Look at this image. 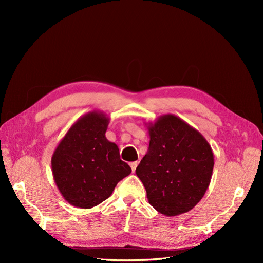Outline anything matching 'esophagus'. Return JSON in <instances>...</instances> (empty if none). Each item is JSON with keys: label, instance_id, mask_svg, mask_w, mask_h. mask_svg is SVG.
<instances>
[{"label": "esophagus", "instance_id": "obj_1", "mask_svg": "<svg viewBox=\"0 0 263 263\" xmlns=\"http://www.w3.org/2000/svg\"><path fill=\"white\" fill-rule=\"evenodd\" d=\"M138 161H134V162H130V168H132V170H133V172H135V170H136V168H137V165H138Z\"/></svg>", "mask_w": 263, "mask_h": 263}]
</instances>
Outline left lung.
I'll return each instance as SVG.
<instances>
[{
	"instance_id": "left-lung-1",
	"label": "left lung",
	"mask_w": 263,
	"mask_h": 263,
	"mask_svg": "<svg viewBox=\"0 0 263 263\" xmlns=\"http://www.w3.org/2000/svg\"><path fill=\"white\" fill-rule=\"evenodd\" d=\"M149 148L136 169L149 204L165 216L186 213L202 200L214 168L211 145L173 114L148 123Z\"/></svg>"
}]
</instances>
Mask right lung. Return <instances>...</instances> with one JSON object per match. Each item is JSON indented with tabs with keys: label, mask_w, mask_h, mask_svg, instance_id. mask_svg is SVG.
Segmentation results:
<instances>
[{
	"label": "right lung",
	"mask_w": 263,
	"mask_h": 263,
	"mask_svg": "<svg viewBox=\"0 0 263 263\" xmlns=\"http://www.w3.org/2000/svg\"><path fill=\"white\" fill-rule=\"evenodd\" d=\"M109 117L101 110L81 116L70 127L51 157L55 185L65 200L92 209L112 195L117 183L132 172L105 133Z\"/></svg>",
	"instance_id": "1"
}]
</instances>
